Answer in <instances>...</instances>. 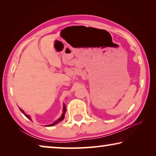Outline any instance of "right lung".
<instances>
[{
  "label": "right lung",
  "instance_id": "add662e5",
  "mask_svg": "<svg viewBox=\"0 0 156 156\" xmlns=\"http://www.w3.org/2000/svg\"><path fill=\"white\" fill-rule=\"evenodd\" d=\"M20 110L21 111V112H22L23 114H24L26 117H27L28 119H30V120H31V118H30V115H27V114H25V112H24V111H23V109H20ZM63 113H62V115H61V117H60L59 119H58L57 120H56L55 121V122L53 123V124H51V125H47V126H54V125H56V124H58V122H60V121H62L63 119H64V118H65V112H66V106H65V105L64 104L63 105Z\"/></svg>",
  "mask_w": 156,
  "mask_h": 156
}]
</instances>
